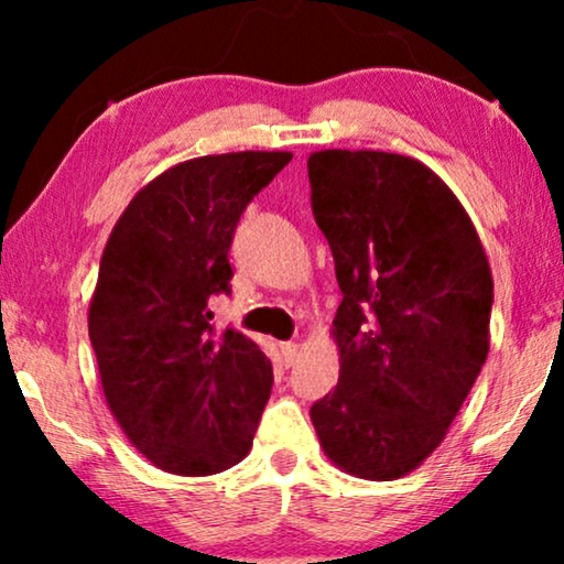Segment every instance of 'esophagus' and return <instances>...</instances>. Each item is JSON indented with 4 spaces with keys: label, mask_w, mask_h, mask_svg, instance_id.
Returning a JSON list of instances; mask_svg holds the SVG:
<instances>
[{
    "label": "esophagus",
    "mask_w": 564,
    "mask_h": 564,
    "mask_svg": "<svg viewBox=\"0 0 564 564\" xmlns=\"http://www.w3.org/2000/svg\"><path fill=\"white\" fill-rule=\"evenodd\" d=\"M280 354H282V359H284V367H290L292 361H295V357H297V344L295 341H282L280 344Z\"/></svg>",
    "instance_id": "1"
}]
</instances>
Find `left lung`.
I'll return each instance as SVG.
<instances>
[{"instance_id":"8db88e82","label":"left lung","mask_w":564,"mask_h":564,"mask_svg":"<svg viewBox=\"0 0 564 564\" xmlns=\"http://www.w3.org/2000/svg\"><path fill=\"white\" fill-rule=\"evenodd\" d=\"M313 215L334 253L338 384L311 408L326 457L361 480L444 442L490 349L492 274L457 195L419 159L315 151Z\"/></svg>"}]
</instances>
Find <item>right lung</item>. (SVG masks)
<instances>
[{
    "label": "right lung",
    "mask_w": 564,
    "mask_h": 564,
    "mask_svg": "<svg viewBox=\"0 0 564 564\" xmlns=\"http://www.w3.org/2000/svg\"><path fill=\"white\" fill-rule=\"evenodd\" d=\"M290 151L182 161L151 180L115 223L89 303L105 400L153 467L205 477L249 454L272 392V361L228 328L215 344L207 300L228 292L241 213Z\"/></svg>",
    "instance_id": "add662e5"
}]
</instances>
